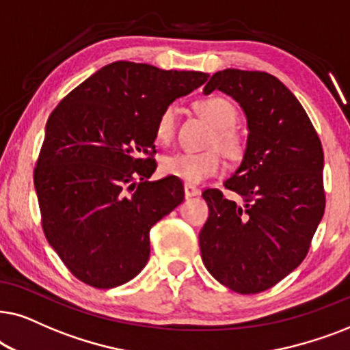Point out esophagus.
Segmentation results:
<instances>
[{
	"label": "esophagus",
	"mask_w": 350,
	"mask_h": 350,
	"mask_svg": "<svg viewBox=\"0 0 350 350\" xmlns=\"http://www.w3.org/2000/svg\"><path fill=\"white\" fill-rule=\"evenodd\" d=\"M184 192H185V197H197V195L200 193V189L195 187V185H192V184H185Z\"/></svg>",
	"instance_id": "obj_1"
}]
</instances>
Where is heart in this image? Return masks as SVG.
<instances>
[{
    "instance_id": "heart-1",
    "label": "heart",
    "mask_w": 350,
    "mask_h": 350,
    "mask_svg": "<svg viewBox=\"0 0 350 350\" xmlns=\"http://www.w3.org/2000/svg\"><path fill=\"white\" fill-rule=\"evenodd\" d=\"M195 109L214 126L211 146H217L227 157L237 158L243 153V136L235 129L239 120L235 105L221 96L203 97L195 102ZM178 109L167 105L161 110L155 124V136L160 142L167 144L176 134ZM222 170V158L216 150L208 152H174L161 160V171L176 176L187 184H200L216 176Z\"/></svg>"
}]
</instances>
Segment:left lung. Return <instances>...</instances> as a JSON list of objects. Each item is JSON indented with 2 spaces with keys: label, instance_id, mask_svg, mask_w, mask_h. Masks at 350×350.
I'll list each match as a JSON object with an SVG mask.
<instances>
[{
  "label": "left lung",
  "instance_id": "obj_1",
  "mask_svg": "<svg viewBox=\"0 0 350 350\" xmlns=\"http://www.w3.org/2000/svg\"><path fill=\"white\" fill-rule=\"evenodd\" d=\"M219 90L245 110L248 144L243 161L224 187L202 193L209 208L200 232L208 272L224 286L256 295L275 286L309 253L325 213L323 148L293 92L265 72L227 68L204 86Z\"/></svg>",
  "mask_w": 350,
  "mask_h": 350
}]
</instances>
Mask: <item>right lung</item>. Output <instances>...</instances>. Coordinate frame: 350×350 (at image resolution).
Returning <instances> with one entry per match:
<instances>
[{
	"label": "right lung",
	"mask_w": 350,
	"mask_h": 350,
	"mask_svg": "<svg viewBox=\"0 0 350 350\" xmlns=\"http://www.w3.org/2000/svg\"><path fill=\"white\" fill-rule=\"evenodd\" d=\"M208 77L118 60L49 115L33 171L41 226L80 282L109 290L146 267L150 229L184 200L174 176L148 180L157 167V120Z\"/></svg>",
	"instance_id": "right-lung-1"
}]
</instances>
